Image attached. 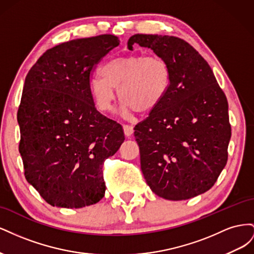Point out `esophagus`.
Here are the masks:
<instances>
[{
	"label": "esophagus",
	"instance_id": "obj_1",
	"mask_svg": "<svg viewBox=\"0 0 254 254\" xmlns=\"http://www.w3.org/2000/svg\"><path fill=\"white\" fill-rule=\"evenodd\" d=\"M124 132L127 136H130L133 133V126L132 125H124Z\"/></svg>",
	"mask_w": 254,
	"mask_h": 254
}]
</instances>
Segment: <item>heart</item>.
Wrapping results in <instances>:
<instances>
[{
	"label": "heart",
	"mask_w": 254,
	"mask_h": 254,
	"mask_svg": "<svg viewBox=\"0 0 254 254\" xmlns=\"http://www.w3.org/2000/svg\"><path fill=\"white\" fill-rule=\"evenodd\" d=\"M103 74L89 80V91L99 110H110L115 89L126 112L148 113L165 98L172 82L171 66L163 58L143 54L114 57L103 66Z\"/></svg>",
	"instance_id": "obj_1"
}]
</instances>
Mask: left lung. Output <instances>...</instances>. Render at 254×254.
I'll return each instance as SVG.
<instances>
[{"label":"left lung","mask_w":254,"mask_h":254,"mask_svg":"<svg viewBox=\"0 0 254 254\" xmlns=\"http://www.w3.org/2000/svg\"><path fill=\"white\" fill-rule=\"evenodd\" d=\"M170 64L165 98L134 127L141 170L151 190L167 200L205 193L227 164L231 137L227 97L209 64L180 38L140 35L129 38Z\"/></svg>","instance_id":"8db88e82"}]
</instances>
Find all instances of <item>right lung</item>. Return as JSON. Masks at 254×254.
<instances>
[{
    "label": "right lung",
    "instance_id": "right-lung-1",
    "mask_svg": "<svg viewBox=\"0 0 254 254\" xmlns=\"http://www.w3.org/2000/svg\"><path fill=\"white\" fill-rule=\"evenodd\" d=\"M120 44L113 35L56 45L26 75L18 123L27 182L53 206L78 209L105 196L103 164L125 140L89 91L95 65Z\"/></svg>",
    "mask_w": 254,
    "mask_h": 254
}]
</instances>
